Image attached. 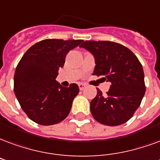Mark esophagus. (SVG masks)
<instances>
[{
	"instance_id": "obj_1",
	"label": "esophagus",
	"mask_w": 160,
	"mask_h": 160,
	"mask_svg": "<svg viewBox=\"0 0 160 160\" xmlns=\"http://www.w3.org/2000/svg\"><path fill=\"white\" fill-rule=\"evenodd\" d=\"M86 87V86L84 85V84H79V88H80V91H82V90H84V88Z\"/></svg>"
}]
</instances>
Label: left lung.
I'll return each instance as SVG.
<instances>
[{
    "instance_id": "1",
    "label": "left lung",
    "mask_w": 160,
    "mask_h": 160,
    "mask_svg": "<svg viewBox=\"0 0 160 160\" xmlns=\"http://www.w3.org/2000/svg\"><path fill=\"white\" fill-rule=\"evenodd\" d=\"M94 55L93 75L111 83L108 92L91 102L93 118L102 125L115 126L127 122L140 106L146 86L142 63L129 48L108 41H86L80 46Z\"/></svg>"
}]
</instances>
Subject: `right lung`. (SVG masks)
I'll return each mask as SVG.
<instances>
[{
	"mask_svg": "<svg viewBox=\"0 0 160 160\" xmlns=\"http://www.w3.org/2000/svg\"><path fill=\"white\" fill-rule=\"evenodd\" d=\"M83 40L47 39L33 45L18 63L14 74V93L29 119L41 125H52L66 119L77 84L63 87L56 81L68 52Z\"/></svg>",
	"mask_w": 160,
	"mask_h": 160,
	"instance_id": "obj_1",
	"label": "right lung"
}]
</instances>
